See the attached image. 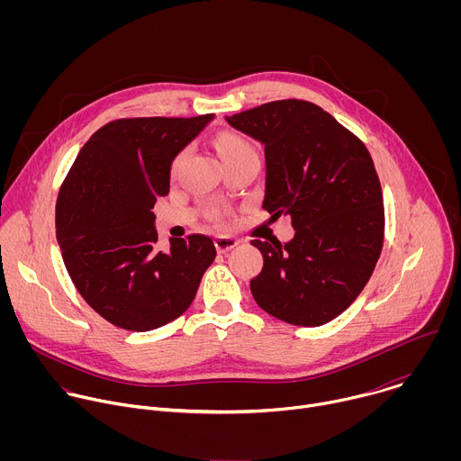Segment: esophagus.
Segmentation results:
<instances>
[{
	"instance_id": "esophagus-1",
	"label": "esophagus",
	"mask_w": 461,
	"mask_h": 461,
	"mask_svg": "<svg viewBox=\"0 0 461 461\" xmlns=\"http://www.w3.org/2000/svg\"><path fill=\"white\" fill-rule=\"evenodd\" d=\"M237 244H239V240L233 239V237H228V235H217L215 237V248H217L219 253H226L231 248H235Z\"/></svg>"
}]
</instances>
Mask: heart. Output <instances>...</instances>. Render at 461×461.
Here are the masks:
<instances>
[{
    "instance_id": "obj_1",
    "label": "heart",
    "mask_w": 461,
    "mask_h": 461,
    "mask_svg": "<svg viewBox=\"0 0 461 461\" xmlns=\"http://www.w3.org/2000/svg\"><path fill=\"white\" fill-rule=\"evenodd\" d=\"M217 151L221 160H230V158H239V157H246V155H257V149L242 137L233 135V133H224L217 139ZM182 155H176L171 162V171L175 173L180 166Z\"/></svg>"
}]
</instances>
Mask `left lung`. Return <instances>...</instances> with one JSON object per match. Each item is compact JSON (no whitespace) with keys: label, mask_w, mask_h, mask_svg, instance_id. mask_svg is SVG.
<instances>
[{"label":"left lung","mask_w":461,"mask_h":461,"mask_svg":"<svg viewBox=\"0 0 461 461\" xmlns=\"http://www.w3.org/2000/svg\"><path fill=\"white\" fill-rule=\"evenodd\" d=\"M226 122L265 146L262 208L274 221L288 215L295 230L286 244L251 240L265 258L249 283L255 303L297 326L336 319L368 283L383 248V194L368 149L304 100L268 102Z\"/></svg>","instance_id":"obj_1"}]
</instances>
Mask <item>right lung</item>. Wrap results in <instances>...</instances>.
Returning a JSON list of instances; mask_svg holds the SVG:
<instances>
[{
	"label": "right lung",
	"mask_w": 461,
	"mask_h": 461,
	"mask_svg": "<svg viewBox=\"0 0 461 461\" xmlns=\"http://www.w3.org/2000/svg\"><path fill=\"white\" fill-rule=\"evenodd\" d=\"M213 120L122 118L80 149L56 201V239L77 290L111 324L148 332L182 315L215 260L210 237L169 239L158 251L157 196L173 158Z\"/></svg>",
	"instance_id": "add662e5"
}]
</instances>
